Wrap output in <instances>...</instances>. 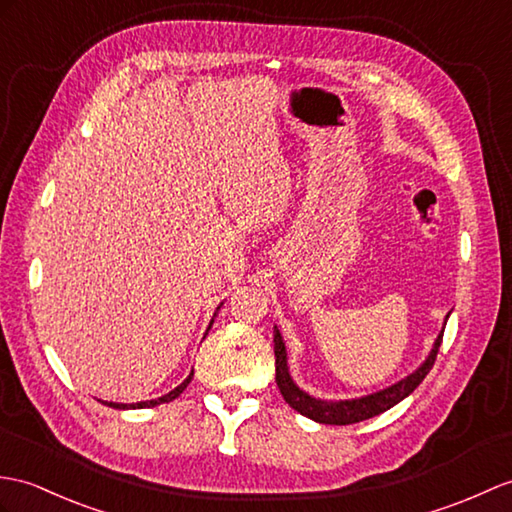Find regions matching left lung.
I'll return each mask as SVG.
<instances>
[{
	"instance_id": "obj_1",
	"label": "left lung",
	"mask_w": 512,
	"mask_h": 512,
	"mask_svg": "<svg viewBox=\"0 0 512 512\" xmlns=\"http://www.w3.org/2000/svg\"><path fill=\"white\" fill-rule=\"evenodd\" d=\"M443 342V331L441 336L436 338L434 349L430 353V358L423 362L419 371H414L406 379H401L399 384L390 386L386 390H379L375 395H368L362 399H351V401H320L307 395L299 386H296L290 373H288V362H285V344L281 340L279 331H275V358H277V386L281 390L283 399L288 401V406L294 408L296 412H301L303 417L314 419L318 423H327V425H351V423H360L364 419H371L375 414H382L388 408L395 406L401 399H406L410 392L417 388L425 375L432 371V366L436 362L438 349H441Z\"/></svg>"
}]
</instances>
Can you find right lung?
Masks as SVG:
<instances>
[{
  "mask_svg": "<svg viewBox=\"0 0 512 512\" xmlns=\"http://www.w3.org/2000/svg\"><path fill=\"white\" fill-rule=\"evenodd\" d=\"M192 377H194V371H192V375H189L185 382L181 384V386H176L172 392H168V395H163V397H159V399H154V401H139V403H130V406H126V403H113V401H104L106 406H111V408H120V410H126V408H150V406H159V403H168V401H172V399H176L178 395H181V392L187 388V384L192 382Z\"/></svg>",
  "mask_w": 512,
  "mask_h": 512,
  "instance_id": "add662e5",
  "label": "right lung"
}]
</instances>
